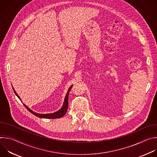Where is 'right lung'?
I'll return each instance as SVG.
<instances>
[{
	"label": "right lung",
	"mask_w": 157,
	"mask_h": 157,
	"mask_svg": "<svg viewBox=\"0 0 157 157\" xmlns=\"http://www.w3.org/2000/svg\"><path fill=\"white\" fill-rule=\"evenodd\" d=\"M73 87V86H71L70 89H68V92H67V94L66 95V97H65V99H64V104L63 105V107L61 108V109H59V110H58L57 112H56V113H52V114H38V113H35V112H33V110H32L30 109H29L27 105H25V104H24L25 105V107H26V109L29 111L30 112V113L32 114H33V115L36 116V117H40V118H44V119H57V118H60V117H62L63 116H64V114L66 113L67 112V110H68V96H69V93H70V91L71 90V87ZM13 91L15 93V94L17 95V96L20 99V97L18 96L17 93L15 92V89H13Z\"/></svg>",
	"instance_id": "add662e5"
}]
</instances>
